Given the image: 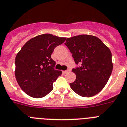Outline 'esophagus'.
Instances as JSON below:
<instances>
[{"mask_svg":"<svg viewBox=\"0 0 127 127\" xmlns=\"http://www.w3.org/2000/svg\"><path fill=\"white\" fill-rule=\"evenodd\" d=\"M70 71V70H64V71H63V73H64V74H66V73H67L68 72H69Z\"/></svg>","mask_w":127,"mask_h":127,"instance_id":"obj_1","label":"esophagus"}]
</instances>
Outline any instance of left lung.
Returning <instances> with one entry per match:
<instances>
[{
    "mask_svg": "<svg viewBox=\"0 0 127 127\" xmlns=\"http://www.w3.org/2000/svg\"><path fill=\"white\" fill-rule=\"evenodd\" d=\"M76 64L72 69L75 81L70 83L73 91L82 97H92L101 91L112 72L110 50L99 38L80 35L67 38L64 43Z\"/></svg>",
    "mask_w": 127,
    "mask_h": 127,
    "instance_id": "obj_1",
    "label": "left lung"
}]
</instances>
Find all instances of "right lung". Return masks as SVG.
<instances>
[{"instance_id":"1","label":"right lung","mask_w":127,"mask_h":127,"mask_svg":"<svg viewBox=\"0 0 127 127\" xmlns=\"http://www.w3.org/2000/svg\"><path fill=\"white\" fill-rule=\"evenodd\" d=\"M65 37L42 34L29 40L15 57V77L26 94L34 98L46 96L53 90V83L62 72L55 70L51 55Z\"/></svg>"}]
</instances>
